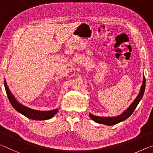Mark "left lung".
Listing matches in <instances>:
<instances>
[{"instance_id": "obj_1", "label": "left lung", "mask_w": 153, "mask_h": 153, "mask_svg": "<svg viewBox=\"0 0 153 153\" xmlns=\"http://www.w3.org/2000/svg\"><path fill=\"white\" fill-rule=\"evenodd\" d=\"M146 87V79L145 77L143 76V83L142 85L141 86V89L140 91V93L137 95V97H136V99L134 100L133 103L131 104V105L128 108L124 113L121 114L119 116L117 117H99V116H95L93 115H91L90 113L89 116L91 118V120H93L94 122L99 123V124H105L108 125V126H112V125H115L116 124H118L122 121H124L126 120L127 118H128L131 116L136 108L137 106L138 105L139 102H140V100H142L143 97V93H144Z\"/></svg>"}]
</instances>
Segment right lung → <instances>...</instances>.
Returning a JSON list of instances; mask_svg holds the SVG:
<instances>
[{
  "label": "right lung",
  "mask_w": 153,
  "mask_h": 153,
  "mask_svg": "<svg viewBox=\"0 0 153 153\" xmlns=\"http://www.w3.org/2000/svg\"><path fill=\"white\" fill-rule=\"evenodd\" d=\"M4 88H5V91L7 95L9 101L12 106L18 112L22 114V115L25 116L27 118L33 120H46L51 119L53 116L56 115L57 112L58 111V109H54L52 111H36L33 110V109L29 108L28 107L22 105V104H20L13 95L11 94V91L9 89L7 85L6 81H4Z\"/></svg>",
  "instance_id": "add662e5"
}]
</instances>
